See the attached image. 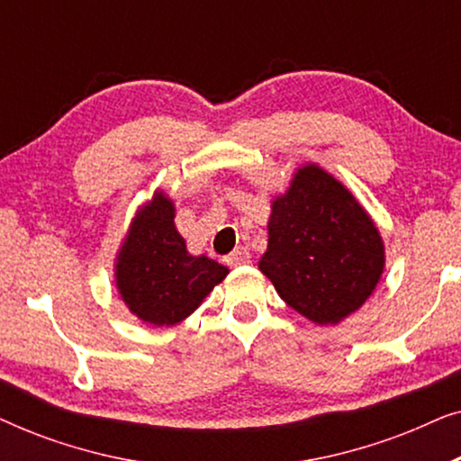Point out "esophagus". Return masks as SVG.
Segmentation results:
<instances>
[{
	"instance_id": "esophagus-1",
	"label": "esophagus",
	"mask_w": 461,
	"mask_h": 461,
	"mask_svg": "<svg viewBox=\"0 0 461 461\" xmlns=\"http://www.w3.org/2000/svg\"><path fill=\"white\" fill-rule=\"evenodd\" d=\"M249 260H251V254L245 248H237L232 254L224 258V262L229 264V267H241V264H249Z\"/></svg>"
}]
</instances>
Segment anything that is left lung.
Returning <instances> with one entry per match:
<instances>
[{
    "label": "left lung",
    "instance_id": "obj_1",
    "mask_svg": "<svg viewBox=\"0 0 461 461\" xmlns=\"http://www.w3.org/2000/svg\"><path fill=\"white\" fill-rule=\"evenodd\" d=\"M258 268L302 317L338 325L375 292L386 248L355 194L317 163H304L273 199Z\"/></svg>",
    "mask_w": 461,
    "mask_h": 461
}]
</instances>
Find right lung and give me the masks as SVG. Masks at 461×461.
I'll use <instances>...</instances> for the list:
<instances>
[{
	"label": "right lung",
	"mask_w": 461,
	"mask_h": 461,
	"mask_svg": "<svg viewBox=\"0 0 461 461\" xmlns=\"http://www.w3.org/2000/svg\"><path fill=\"white\" fill-rule=\"evenodd\" d=\"M176 205L161 188L138 205L119 245L113 273L128 311L155 327H172L201 306L229 268L188 254L176 229Z\"/></svg>",
	"instance_id": "right-lung-1"
}]
</instances>
